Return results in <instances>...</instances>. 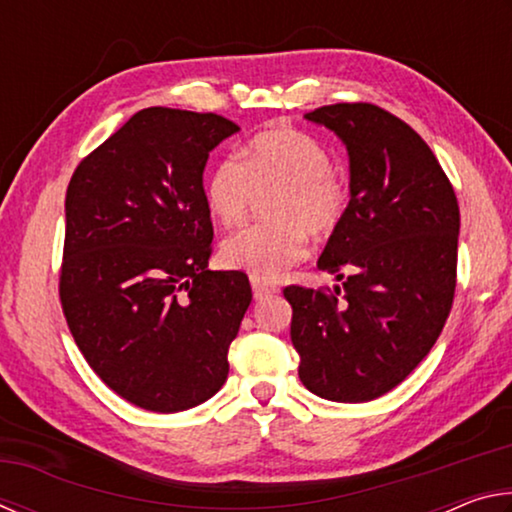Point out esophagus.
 Segmentation results:
<instances>
[{
	"label": "esophagus",
	"mask_w": 512,
	"mask_h": 512,
	"mask_svg": "<svg viewBox=\"0 0 512 512\" xmlns=\"http://www.w3.org/2000/svg\"><path fill=\"white\" fill-rule=\"evenodd\" d=\"M250 284H253V296H255V300H262V298H268V296H273V293H277L275 284L259 280V277H250Z\"/></svg>",
	"instance_id": "34e87169"
}]
</instances>
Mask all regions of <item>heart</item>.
<instances>
[{
	"mask_svg": "<svg viewBox=\"0 0 512 512\" xmlns=\"http://www.w3.org/2000/svg\"><path fill=\"white\" fill-rule=\"evenodd\" d=\"M268 223L248 225L223 241L221 257L230 268L253 277H280L309 250L307 232L327 237L350 207V183L325 144L298 128L257 133L239 158L230 155L205 183V205L225 228L246 221L257 196H268Z\"/></svg>",
	"mask_w": 512,
	"mask_h": 512,
	"instance_id": "b5f03b06",
	"label": "heart"
}]
</instances>
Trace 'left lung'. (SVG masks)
Here are the masks:
<instances>
[{
  "instance_id": "8db88e82",
  "label": "left lung",
  "mask_w": 512,
  "mask_h": 512,
  "mask_svg": "<svg viewBox=\"0 0 512 512\" xmlns=\"http://www.w3.org/2000/svg\"><path fill=\"white\" fill-rule=\"evenodd\" d=\"M348 146L350 207L318 266L341 287H284L298 375L332 402L393 391L443 332L456 291L461 214L427 142L372 103L305 115Z\"/></svg>"
}]
</instances>
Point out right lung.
I'll return each instance as SVG.
<instances>
[{
	"label": "right lung",
	"mask_w": 512,
	"mask_h": 512,
	"mask_svg": "<svg viewBox=\"0 0 512 512\" xmlns=\"http://www.w3.org/2000/svg\"><path fill=\"white\" fill-rule=\"evenodd\" d=\"M214 112L144 108L67 185L58 296L103 384L146 411L192 409L228 379L253 300L248 275L207 271L203 169L237 133Z\"/></svg>",
	"instance_id": "right-lung-1"
}]
</instances>
